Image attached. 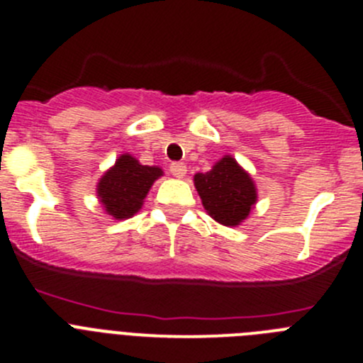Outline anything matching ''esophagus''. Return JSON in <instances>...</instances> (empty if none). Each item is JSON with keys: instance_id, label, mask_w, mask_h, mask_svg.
I'll return each mask as SVG.
<instances>
[{"instance_id": "obj_1", "label": "esophagus", "mask_w": 363, "mask_h": 363, "mask_svg": "<svg viewBox=\"0 0 363 363\" xmlns=\"http://www.w3.org/2000/svg\"><path fill=\"white\" fill-rule=\"evenodd\" d=\"M170 172L174 177L182 179L186 174H188V168H186L184 163H179V161H175V163L170 164Z\"/></svg>"}]
</instances>
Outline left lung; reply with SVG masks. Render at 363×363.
Instances as JSON below:
<instances>
[{
    "label": "left lung",
    "mask_w": 363,
    "mask_h": 363,
    "mask_svg": "<svg viewBox=\"0 0 363 363\" xmlns=\"http://www.w3.org/2000/svg\"><path fill=\"white\" fill-rule=\"evenodd\" d=\"M193 181L205 212L223 226H239L250 218L258 202V191L250 172L230 155L216 161L205 174H195Z\"/></svg>",
    "instance_id": "left-lung-1"
}]
</instances>
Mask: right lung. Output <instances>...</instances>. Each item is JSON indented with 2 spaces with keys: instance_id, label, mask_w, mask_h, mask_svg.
Returning <instances> with one entry per match:
<instances>
[{
  "instance_id": "1",
  "label": "right lung",
  "mask_w": 363,
  "mask_h": 363,
  "mask_svg": "<svg viewBox=\"0 0 363 363\" xmlns=\"http://www.w3.org/2000/svg\"><path fill=\"white\" fill-rule=\"evenodd\" d=\"M161 175L163 170L160 167L142 164L135 156L124 152L98 181V202L112 219L123 221L133 218Z\"/></svg>"
}]
</instances>
